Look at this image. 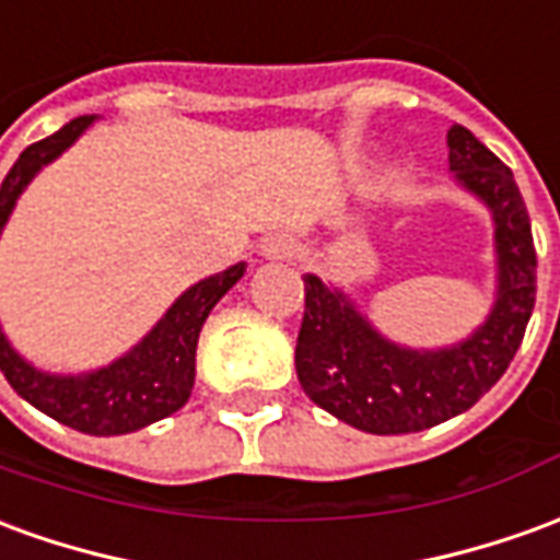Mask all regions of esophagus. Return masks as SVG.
<instances>
[{
  "label": "esophagus",
  "instance_id": "obj_1",
  "mask_svg": "<svg viewBox=\"0 0 560 560\" xmlns=\"http://www.w3.org/2000/svg\"><path fill=\"white\" fill-rule=\"evenodd\" d=\"M299 253V244L287 235H273L261 241V256L265 259H292Z\"/></svg>",
  "mask_w": 560,
  "mask_h": 560
}]
</instances>
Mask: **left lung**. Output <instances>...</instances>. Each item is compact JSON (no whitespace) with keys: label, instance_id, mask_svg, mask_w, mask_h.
Returning <instances> with one entry per match:
<instances>
[{"label":"left lung","instance_id":"obj_1","mask_svg":"<svg viewBox=\"0 0 560 560\" xmlns=\"http://www.w3.org/2000/svg\"><path fill=\"white\" fill-rule=\"evenodd\" d=\"M446 144L452 177L494 220L498 292L474 335L440 350L400 347L347 292L304 273L299 383L313 404L368 434H413L470 410L513 362L537 299L530 217L513 172L464 126H452Z\"/></svg>","mask_w":560,"mask_h":560}]
</instances>
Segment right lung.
I'll use <instances>...</instances> for the list:
<instances>
[{
  "label": "right lung",
  "instance_id": "obj_1",
  "mask_svg": "<svg viewBox=\"0 0 560 560\" xmlns=\"http://www.w3.org/2000/svg\"><path fill=\"white\" fill-rule=\"evenodd\" d=\"M93 122L96 114L74 117L59 132L47 135L45 141H35L20 153L14 168L2 180V229L18 205L20 192L30 186L35 174L47 162L57 160L62 150H69ZM244 271L247 265L237 261L223 273L198 280L196 287H189L174 301L141 343H135L117 362L86 374L38 371L2 335V374L20 398L30 400L35 410L83 434L110 438L160 422L165 416L177 413L189 400L196 383L198 331L213 311V304L235 287Z\"/></svg>",
  "mask_w": 560,
  "mask_h": 560
}]
</instances>
